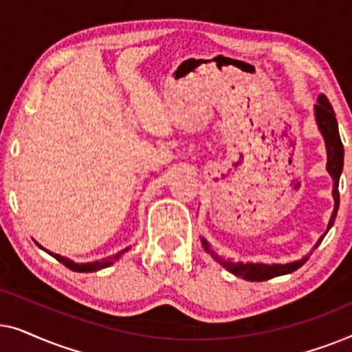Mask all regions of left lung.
Returning a JSON list of instances; mask_svg holds the SVG:
<instances>
[{
	"label": "left lung",
	"instance_id": "obj_1",
	"mask_svg": "<svg viewBox=\"0 0 352 352\" xmlns=\"http://www.w3.org/2000/svg\"><path fill=\"white\" fill-rule=\"evenodd\" d=\"M317 100H319V104H316V120H317V124H319L322 136H324V139H325L327 155H329V160H327V170H329L330 176L333 177L335 210H333V213H331L329 228H327V232H329L330 228L335 223L336 213H338V206H340L338 184H340L341 171H343L344 148H343V142H341V138H340L338 122H336L333 107H331V104L329 102V99H327L325 94H320ZM325 234L319 239V242L316 243V247H319L320 242L325 237ZM201 245H204V248L206 250V252H208L211 256H213L216 261L221 264V266H224L229 272H232L234 276L243 277L245 280H250V282H263V280H269V278H272V277L283 276V274L295 272L296 269H300L302 264L307 261V258H302V259H300V261H295V263L272 264V266H269V264H259V263L258 264L232 263V261H229V259H223L221 256H218V254L211 250L210 243L206 242L205 239L201 240Z\"/></svg>",
	"mask_w": 352,
	"mask_h": 352
}]
</instances>
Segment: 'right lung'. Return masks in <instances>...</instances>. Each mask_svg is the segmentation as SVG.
I'll return each mask as SVG.
<instances>
[{
    "label": "right lung",
    "instance_id": "add662e5",
    "mask_svg": "<svg viewBox=\"0 0 352 352\" xmlns=\"http://www.w3.org/2000/svg\"><path fill=\"white\" fill-rule=\"evenodd\" d=\"M126 250H128V248H126ZM126 250H123V252L113 254V256H109L107 259H102V261L86 263V264H76V263L70 261V259H67V258H64V256H59V254H52V253H50V252H47V253H50L51 256H54V258L57 259V261L64 264L65 267H69L70 271H75V272H93V271H99V269H104V267L110 266V264H113L120 256H122V254H123L124 252H126Z\"/></svg>",
    "mask_w": 352,
    "mask_h": 352
}]
</instances>
